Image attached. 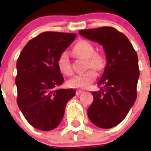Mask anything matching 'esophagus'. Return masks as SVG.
<instances>
[{
    "label": "esophagus",
    "instance_id": "34e87169",
    "mask_svg": "<svg viewBox=\"0 0 151 151\" xmlns=\"http://www.w3.org/2000/svg\"><path fill=\"white\" fill-rule=\"evenodd\" d=\"M82 92H83V91H82V90H80V89H78V90H77V91H76V94H77V96H78V95L81 94V93H82Z\"/></svg>",
    "mask_w": 151,
    "mask_h": 151
}]
</instances>
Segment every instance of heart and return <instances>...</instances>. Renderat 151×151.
Instances as JSON below:
<instances>
[{
    "instance_id": "heart-1",
    "label": "heart",
    "mask_w": 151,
    "mask_h": 151,
    "mask_svg": "<svg viewBox=\"0 0 151 151\" xmlns=\"http://www.w3.org/2000/svg\"><path fill=\"white\" fill-rule=\"evenodd\" d=\"M74 54L80 58H85L87 60V67H91L96 70H101L105 65V60L101 54L94 52V47L89 41L81 40L76 43L74 46ZM58 65L62 73L65 75H70L72 70L70 65V60L68 54L66 52H62L59 56ZM96 77V72L91 69L83 73L78 74L67 81V84L71 88L85 89L91 85Z\"/></svg>"
}]
</instances>
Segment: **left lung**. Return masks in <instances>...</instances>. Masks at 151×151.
<instances>
[{"mask_svg":"<svg viewBox=\"0 0 151 151\" xmlns=\"http://www.w3.org/2000/svg\"><path fill=\"white\" fill-rule=\"evenodd\" d=\"M79 35L103 47L106 65L93 101L87 110L90 121L102 129L114 127L125 119L135 103L139 78L138 55L127 37L112 27L81 30Z\"/></svg>","mask_w":151,"mask_h":151,"instance_id":"1","label":"left lung"}]
</instances>
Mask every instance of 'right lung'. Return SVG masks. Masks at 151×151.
Wrapping results in <instances>:
<instances>
[{"instance_id": "1", "label": "right lung", "mask_w": 151, "mask_h": 151, "mask_svg": "<svg viewBox=\"0 0 151 151\" xmlns=\"http://www.w3.org/2000/svg\"><path fill=\"white\" fill-rule=\"evenodd\" d=\"M74 33L45 32L30 40L17 61V104L34 128L51 131L61 122L67 103L75 96L73 89H55L64 78L59 56L75 39Z\"/></svg>"}]
</instances>
